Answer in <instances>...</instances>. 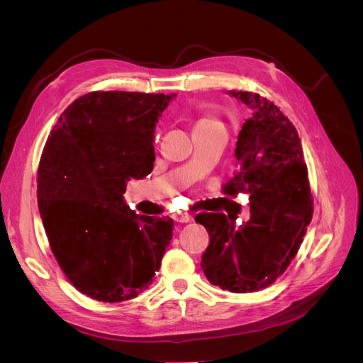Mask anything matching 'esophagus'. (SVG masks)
Returning a JSON list of instances; mask_svg holds the SVG:
<instances>
[{
    "label": "esophagus",
    "mask_w": 363,
    "mask_h": 363,
    "mask_svg": "<svg viewBox=\"0 0 363 363\" xmlns=\"http://www.w3.org/2000/svg\"><path fill=\"white\" fill-rule=\"evenodd\" d=\"M172 218H174V221H177V223H189L192 219V216L189 213H183V212L174 213Z\"/></svg>",
    "instance_id": "1"
}]
</instances>
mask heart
Instances as JSON below:
<instances>
[{
  "instance_id": "heart-1",
  "label": "heart",
  "mask_w": 363,
  "mask_h": 363,
  "mask_svg": "<svg viewBox=\"0 0 363 363\" xmlns=\"http://www.w3.org/2000/svg\"><path fill=\"white\" fill-rule=\"evenodd\" d=\"M212 124H219V121L215 119L213 116H203L196 121V125H212Z\"/></svg>"
}]
</instances>
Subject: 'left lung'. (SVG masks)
<instances>
[{
	"mask_svg": "<svg viewBox=\"0 0 363 363\" xmlns=\"http://www.w3.org/2000/svg\"><path fill=\"white\" fill-rule=\"evenodd\" d=\"M252 116L239 131L238 167L224 192L250 195V221L235 225L233 215L199 213L208 245L201 256L204 276L236 294L265 289L288 269L311 224L313 199L298 131L265 96L230 91Z\"/></svg>",
	"mask_w": 363,
	"mask_h": 363,
	"instance_id": "obj_1",
	"label": "left lung"
}]
</instances>
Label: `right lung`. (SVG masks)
I'll return each mask as SVG.
<instances>
[{
    "label": "right lung",
    "instance_id": "obj_1",
    "mask_svg": "<svg viewBox=\"0 0 363 363\" xmlns=\"http://www.w3.org/2000/svg\"><path fill=\"white\" fill-rule=\"evenodd\" d=\"M174 95L89 92L65 108L43 147L42 223L60 269L92 300L148 289L169 245L172 219L136 215L123 194L152 171L156 123Z\"/></svg>",
    "mask_w": 363,
    "mask_h": 363
}]
</instances>
